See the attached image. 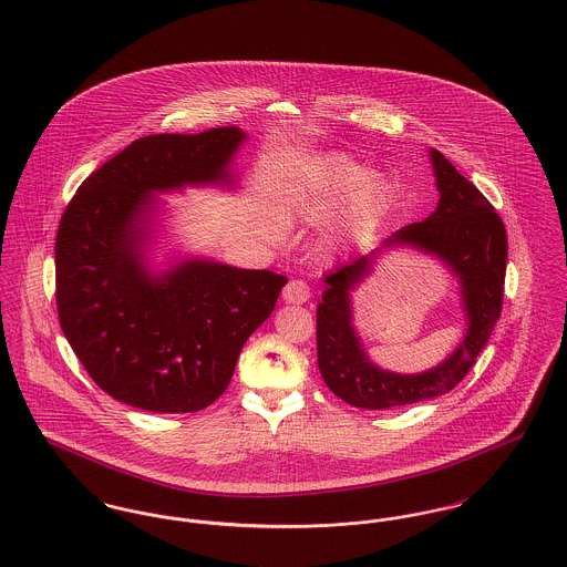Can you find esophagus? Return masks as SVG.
<instances>
[{
	"instance_id": "1",
	"label": "esophagus",
	"mask_w": 567,
	"mask_h": 567,
	"mask_svg": "<svg viewBox=\"0 0 567 567\" xmlns=\"http://www.w3.org/2000/svg\"><path fill=\"white\" fill-rule=\"evenodd\" d=\"M310 298V287L305 280H291L287 282V287L282 289V300L287 305H305Z\"/></svg>"
}]
</instances>
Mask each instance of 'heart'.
<instances>
[{"label": "heart", "mask_w": 567, "mask_h": 567, "mask_svg": "<svg viewBox=\"0 0 567 567\" xmlns=\"http://www.w3.org/2000/svg\"><path fill=\"white\" fill-rule=\"evenodd\" d=\"M391 178L346 153H323L308 159L285 192V212L291 218L319 224L339 207L332 244H348L373 228L391 205Z\"/></svg>", "instance_id": "heart-1"}]
</instances>
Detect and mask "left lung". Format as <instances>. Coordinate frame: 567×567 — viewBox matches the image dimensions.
Segmentation results:
<instances>
[{
  "label": "left lung",
  "instance_id": "left-lung-1",
  "mask_svg": "<svg viewBox=\"0 0 567 567\" xmlns=\"http://www.w3.org/2000/svg\"><path fill=\"white\" fill-rule=\"evenodd\" d=\"M436 175V212L392 233L382 248L371 250L326 276L317 306V364L326 386L353 408L384 410L453 391L475 364L501 317L507 267L505 224L480 189L455 171L436 148L430 151ZM412 245L436 254L461 278L470 321L465 341L437 368L401 377L375 368L350 326L348 291L359 284L384 247Z\"/></svg>",
  "mask_w": 567,
  "mask_h": 567
}]
</instances>
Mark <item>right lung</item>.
Here are the masks:
<instances>
[{"instance_id": "obj_1", "label": "right lung", "mask_w": 567, "mask_h": 567, "mask_svg": "<svg viewBox=\"0 0 567 567\" xmlns=\"http://www.w3.org/2000/svg\"><path fill=\"white\" fill-rule=\"evenodd\" d=\"M246 133H157L131 142L80 185L55 237V305L87 375L110 396L181 414L226 391L239 351L287 276L187 259L153 276L142 259L153 192L230 183Z\"/></svg>"}]
</instances>
